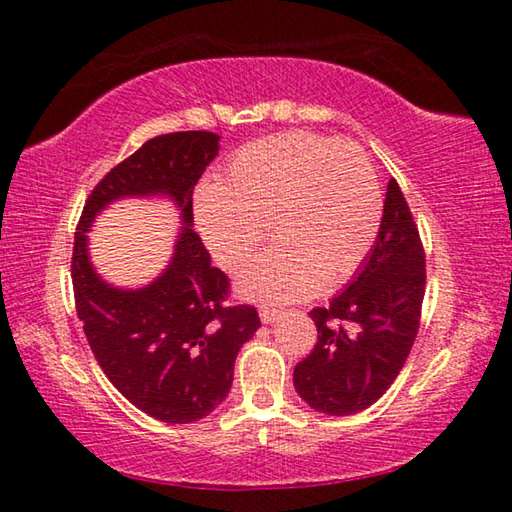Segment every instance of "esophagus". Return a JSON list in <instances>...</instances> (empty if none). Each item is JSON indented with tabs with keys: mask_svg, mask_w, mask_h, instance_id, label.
I'll list each match as a JSON object with an SVG mask.
<instances>
[{
	"mask_svg": "<svg viewBox=\"0 0 512 512\" xmlns=\"http://www.w3.org/2000/svg\"><path fill=\"white\" fill-rule=\"evenodd\" d=\"M277 316H280V309H275V307H262V309H259V318H262L264 325L275 323Z\"/></svg>",
	"mask_w": 512,
	"mask_h": 512,
	"instance_id": "obj_1",
	"label": "esophagus"
}]
</instances>
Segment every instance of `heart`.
I'll list each match as a JSON object with an SVG mask.
<instances>
[{"label": "heart", "mask_w": 512, "mask_h": 512, "mask_svg": "<svg viewBox=\"0 0 512 512\" xmlns=\"http://www.w3.org/2000/svg\"><path fill=\"white\" fill-rule=\"evenodd\" d=\"M375 169L359 144L311 131L277 133L232 155L223 180L196 189L205 246L228 271L253 257L268 232L273 248L241 275L257 300H298L357 271L379 228Z\"/></svg>", "instance_id": "obj_1"}]
</instances>
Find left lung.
Masks as SVG:
<instances>
[{
    "label": "left lung",
    "instance_id": "obj_1",
    "mask_svg": "<svg viewBox=\"0 0 512 512\" xmlns=\"http://www.w3.org/2000/svg\"><path fill=\"white\" fill-rule=\"evenodd\" d=\"M424 284L418 225L391 178L370 255L339 296L309 311L318 341L293 368V386L311 409L352 415L388 391L418 336Z\"/></svg>",
    "mask_w": 512,
    "mask_h": 512
}]
</instances>
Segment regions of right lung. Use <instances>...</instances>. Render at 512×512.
<instances>
[{
    "mask_svg": "<svg viewBox=\"0 0 512 512\" xmlns=\"http://www.w3.org/2000/svg\"><path fill=\"white\" fill-rule=\"evenodd\" d=\"M216 153L207 131L153 137L99 180L74 235L76 314L94 357L128 402L169 424L201 420L228 397L241 345L262 325L255 307L228 305V275L192 228L194 187ZM124 195H167L184 219L170 266L144 290L103 283L87 255L93 216Z\"/></svg>",
    "mask_w": 512,
    "mask_h": 512,
    "instance_id": "right-lung-1",
    "label": "right lung"
}]
</instances>
